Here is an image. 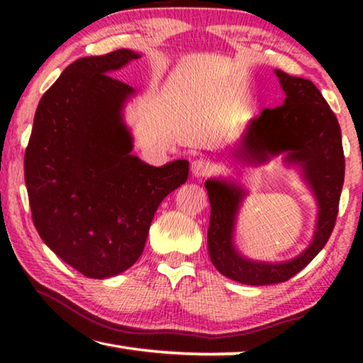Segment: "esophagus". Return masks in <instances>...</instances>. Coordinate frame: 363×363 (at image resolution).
Here are the masks:
<instances>
[{"label": "esophagus", "mask_w": 363, "mask_h": 363, "mask_svg": "<svg viewBox=\"0 0 363 363\" xmlns=\"http://www.w3.org/2000/svg\"><path fill=\"white\" fill-rule=\"evenodd\" d=\"M190 171L195 177H205L213 173V163L206 158H196L190 163Z\"/></svg>", "instance_id": "obj_1"}]
</instances>
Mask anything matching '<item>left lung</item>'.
I'll list each match as a JSON object with an SVG mask.
<instances>
[{
  "mask_svg": "<svg viewBox=\"0 0 363 363\" xmlns=\"http://www.w3.org/2000/svg\"><path fill=\"white\" fill-rule=\"evenodd\" d=\"M285 93L275 108H264L245 130L233 157L248 167L266 164L281 155L286 167L299 169L317 201L314 237L303 253L288 261L266 262L237 250L235 225L242 201L248 195L240 184L224 177L205 182L211 205L208 253L224 277L238 284L264 286L281 284L303 270L327 245L337 216L344 184L341 130L335 113L311 79L274 70Z\"/></svg>",
  "mask_w": 363,
  "mask_h": 363,
  "instance_id": "8db88e82",
  "label": "left lung"
}]
</instances>
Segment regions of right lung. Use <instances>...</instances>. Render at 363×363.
<instances>
[{
	"mask_svg": "<svg viewBox=\"0 0 363 363\" xmlns=\"http://www.w3.org/2000/svg\"><path fill=\"white\" fill-rule=\"evenodd\" d=\"M139 57L118 49L67 67L41 97L26 150L36 230L89 279L139 259L158 205L189 176L187 160L152 167L131 153L123 110L136 89L110 75Z\"/></svg>",
	"mask_w": 363,
	"mask_h": 363,
	"instance_id": "add662e5",
	"label": "right lung"
}]
</instances>
